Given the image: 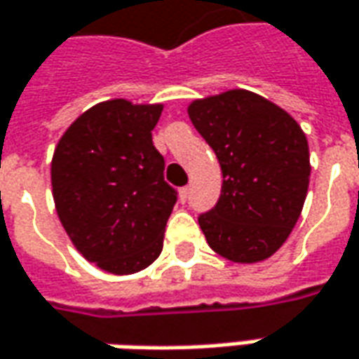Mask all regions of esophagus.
Segmentation results:
<instances>
[{
	"mask_svg": "<svg viewBox=\"0 0 359 359\" xmlns=\"http://www.w3.org/2000/svg\"><path fill=\"white\" fill-rule=\"evenodd\" d=\"M189 194H190V187H182V189L179 190V196H180V200H182V202L189 198Z\"/></svg>",
	"mask_w": 359,
	"mask_h": 359,
	"instance_id": "34e87169",
	"label": "esophagus"
}]
</instances>
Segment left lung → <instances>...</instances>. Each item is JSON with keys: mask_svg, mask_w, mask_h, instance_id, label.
I'll return each mask as SVG.
<instances>
[{"mask_svg": "<svg viewBox=\"0 0 359 359\" xmlns=\"http://www.w3.org/2000/svg\"><path fill=\"white\" fill-rule=\"evenodd\" d=\"M189 118L222 167L220 200L198 224L233 263L271 257L302 212L311 179L309 141L283 108L250 90L190 102Z\"/></svg>", "mask_w": 359, "mask_h": 359, "instance_id": "1", "label": "left lung"}]
</instances>
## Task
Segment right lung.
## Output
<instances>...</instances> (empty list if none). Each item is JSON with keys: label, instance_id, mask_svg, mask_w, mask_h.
I'll return each instance as SVG.
<instances>
[{"label": "right lung", "instance_id": "add662e5", "mask_svg": "<svg viewBox=\"0 0 359 359\" xmlns=\"http://www.w3.org/2000/svg\"><path fill=\"white\" fill-rule=\"evenodd\" d=\"M163 104L123 97L78 116L55 147L50 184L68 238L90 263L131 275L161 255L177 192L153 145Z\"/></svg>", "mask_w": 359, "mask_h": 359}]
</instances>
